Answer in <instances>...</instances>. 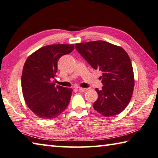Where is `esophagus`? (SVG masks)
<instances>
[{"mask_svg":"<svg viewBox=\"0 0 158 158\" xmlns=\"http://www.w3.org/2000/svg\"><path fill=\"white\" fill-rule=\"evenodd\" d=\"M87 89H85V88H81V87H79V91L80 92H85L86 91H87Z\"/></svg>","mask_w":158,"mask_h":158,"instance_id":"obj_1","label":"esophagus"}]
</instances>
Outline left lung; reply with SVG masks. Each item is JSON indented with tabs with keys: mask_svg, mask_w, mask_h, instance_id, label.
Listing matches in <instances>:
<instances>
[{
	"mask_svg": "<svg viewBox=\"0 0 158 158\" xmlns=\"http://www.w3.org/2000/svg\"><path fill=\"white\" fill-rule=\"evenodd\" d=\"M75 48L93 68L102 72L103 86L96 89L98 97L94 108L105 117L121 113L131 101L134 87L129 55L122 47L103 41L77 44Z\"/></svg>",
	"mask_w": 158,
	"mask_h": 158,
	"instance_id": "left-lung-1",
	"label": "left lung"
}]
</instances>
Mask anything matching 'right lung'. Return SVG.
Listing matches in <instances>:
<instances>
[{"mask_svg": "<svg viewBox=\"0 0 158 158\" xmlns=\"http://www.w3.org/2000/svg\"><path fill=\"white\" fill-rule=\"evenodd\" d=\"M73 44H52L41 48L27 57L22 74L24 101L43 119L59 116L68 106L72 89L56 86L53 79L60 57L73 51Z\"/></svg>", "mask_w": 158, "mask_h": 158, "instance_id": "right-lung-1", "label": "right lung"}]
</instances>
